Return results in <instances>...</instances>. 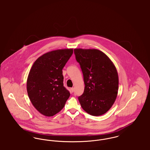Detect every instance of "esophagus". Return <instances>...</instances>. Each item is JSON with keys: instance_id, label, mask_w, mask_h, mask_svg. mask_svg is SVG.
Here are the masks:
<instances>
[{"instance_id": "esophagus-1", "label": "esophagus", "mask_w": 150, "mask_h": 150, "mask_svg": "<svg viewBox=\"0 0 150 150\" xmlns=\"http://www.w3.org/2000/svg\"><path fill=\"white\" fill-rule=\"evenodd\" d=\"M71 91L72 92H74V88H71Z\"/></svg>"}]
</instances>
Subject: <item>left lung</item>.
<instances>
[{
	"instance_id": "obj_1",
	"label": "left lung",
	"mask_w": 150,
	"mask_h": 150,
	"mask_svg": "<svg viewBox=\"0 0 150 150\" xmlns=\"http://www.w3.org/2000/svg\"><path fill=\"white\" fill-rule=\"evenodd\" d=\"M80 65L85 84L79 97L83 109L93 116L105 114L117 97L119 77L114 64L106 54L96 49L74 50Z\"/></svg>"
}]
</instances>
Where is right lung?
<instances>
[{
    "label": "right lung",
    "instance_id": "add662e5",
    "mask_svg": "<svg viewBox=\"0 0 150 150\" xmlns=\"http://www.w3.org/2000/svg\"><path fill=\"white\" fill-rule=\"evenodd\" d=\"M72 49L52 50L39 57L29 72L27 92L33 105L42 114L52 116L64 106L70 93L64 86L62 69Z\"/></svg>",
    "mask_w": 150,
    "mask_h": 150
}]
</instances>
